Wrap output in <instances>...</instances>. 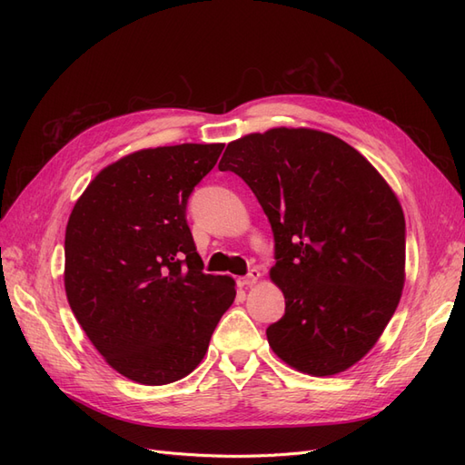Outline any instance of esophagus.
Listing matches in <instances>:
<instances>
[{"label": "esophagus", "instance_id": "34e87169", "mask_svg": "<svg viewBox=\"0 0 465 465\" xmlns=\"http://www.w3.org/2000/svg\"><path fill=\"white\" fill-rule=\"evenodd\" d=\"M260 270H256V267H254V270H250L248 272V275L246 277H241V279H238V283H241L242 287H252V285H256L258 283V279H260Z\"/></svg>", "mask_w": 465, "mask_h": 465}]
</instances>
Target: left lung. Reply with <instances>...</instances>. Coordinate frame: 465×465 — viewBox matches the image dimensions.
I'll return each instance as SVG.
<instances>
[{
    "label": "left lung",
    "mask_w": 465,
    "mask_h": 465,
    "mask_svg": "<svg viewBox=\"0 0 465 465\" xmlns=\"http://www.w3.org/2000/svg\"><path fill=\"white\" fill-rule=\"evenodd\" d=\"M221 171L241 176L270 219L272 281L285 314L265 330L289 367L331 376L378 341L405 283V219L388 182L343 139L273 128L231 142Z\"/></svg>",
    "instance_id": "left-lung-1"
}]
</instances>
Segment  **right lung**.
Wrapping results in <instances>:
<instances>
[{
	"instance_id": "right-lung-1",
	"label": "right lung",
	"mask_w": 465,
	"mask_h": 465,
	"mask_svg": "<svg viewBox=\"0 0 465 465\" xmlns=\"http://www.w3.org/2000/svg\"><path fill=\"white\" fill-rule=\"evenodd\" d=\"M223 143L142 149L91 180L65 227L67 302L112 369L145 386L188 376L236 291L203 273L186 221Z\"/></svg>"
}]
</instances>
